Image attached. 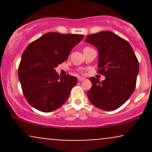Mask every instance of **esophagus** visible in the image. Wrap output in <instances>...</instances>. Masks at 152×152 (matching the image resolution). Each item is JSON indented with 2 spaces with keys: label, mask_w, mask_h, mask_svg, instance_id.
<instances>
[{
  "label": "esophagus",
  "mask_w": 152,
  "mask_h": 152,
  "mask_svg": "<svg viewBox=\"0 0 152 152\" xmlns=\"http://www.w3.org/2000/svg\"><path fill=\"white\" fill-rule=\"evenodd\" d=\"M84 79H85L84 78L81 77V76H78V81H83Z\"/></svg>",
  "instance_id": "obj_1"
}]
</instances>
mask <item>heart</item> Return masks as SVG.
I'll use <instances>...</instances> for the list:
<instances>
[{
  "instance_id": "b5f03b06",
  "label": "heart",
  "mask_w": 152,
  "mask_h": 152,
  "mask_svg": "<svg viewBox=\"0 0 152 152\" xmlns=\"http://www.w3.org/2000/svg\"><path fill=\"white\" fill-rule=\"evenodd\" d=\"M86 48H89V47H85V48H83V50H84V49H86Z\"/></svg>"
}]
</instances>
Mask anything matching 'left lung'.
<instances>
[{"label": "left lung", "instance_id": "obj_1", "mask_svg": "<svg viewBox=\"0 0 152 152\" xmlns=\"http://www.w3.org/2000/svg\"><path fill=\"white\" fill-rule=\"evenodd\" d=\"M86 43L99 51V72L105 76L100 82L91 77L87 92L90 102L99 109L112 111L123 105L133 94L139 74V62L126 40L109 31L91 34Z\"/></svg>", "mask_w": 152, "mask_h": 152}]
</instances>
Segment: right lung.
Returning <instances> with one entry per match:
<instances>
[{
  "mask_svg": "<svg viewBox=\"0 0 152 152\" xmlns=\"http://www.w3.org/2000/svg\"><path fill=\"white\" fill-rule=\"evenodd\" d=\"M83 38V35L50 32L26 47L18 74L23 93L31 106L50 112L66 102L77 78L69 74L60 77L55 69L65 61Z\"/></svg>",
  "mask_w": 152,
  "mask_h": 152,
  "instance_id": "right-lung-1",
  "label": "right lung"
}]
</instances>
